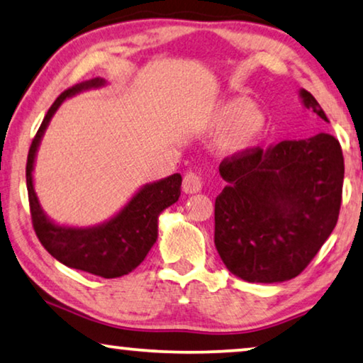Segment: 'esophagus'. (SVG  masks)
Wrapping results in <instances>:
<instances>
[{"instance_id":"esophagus-1","label":"esophagus","mask_w":363,"mask_h":363,"mask_svg":"<svg viewBox=\"0 0 363 363\" xmlns=\"http://www.w3.org/2000/svg\"><path fill=\"white\" fill-rule=\"evenodd\" d=\"M182 191L186 194H197L202 191V181L196 172H187L182 179Z\"/></svg>"}]
</instances>
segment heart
<instances>
[{
    "mask_svg": "<svg viewBox=\"0 0 363 363\" xmlns=\"http://www.w3.org/2000/svg\"><path fill=\"white\" fill-rule=\"evenodd\" d=\"M207 125L220 130L216 148L226 156H242L266 142L270 121L267 112L247 96H230L212 107Z\"/></svg>",
    "mask_w": 363,
    "mask_h": 363,
    "instance_id": "heart-1",
    "label": "heart"
}]
</instances>
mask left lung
Returning <instances> with one entry per match:
<instances>
[{"label": "left lung", "instance_id": "1", "mask_svg": "<svg viewBox=\"0 0 363 363\" xmlns=\"http://www.w3.org/2000/svg\"><path fill=\"white\" fill-rule=\"evenodd\" d=\"M305 109L329 122L308 91ZM226 181L215 200V247L246 282H285L305 269L337 223L344 156L333 135L284 140L220 164Z\"/></svg>", "mask_w": 363, "mask_h": 363}]
</instances>
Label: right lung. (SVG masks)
Listing matches in <instances>:
<instances>
[{
  "mask_svg": "<svg viewBox=\"0 0 363 363\" xmlns=\"http://www.w3.org/2000/svg\"><path fill=\"white\" fill-rule=\"evenodd\" d=\"M106 79L93 78L69 88L57 97L32 140L26 166L27 192L35 235L42 246L65 266L104 279L122 277L138 267L158 240L161 212L181 197V174L145 184L109 220L94 226H68L53 221L43 212L34 187V167L43 133L65 101L83 91L99 89Z\"/></svg>",
  "mask_w": 363,
  "mask_h": 363,
  "instance_id": "add662e5",
  "label": "right lung"
}]
</instances>
